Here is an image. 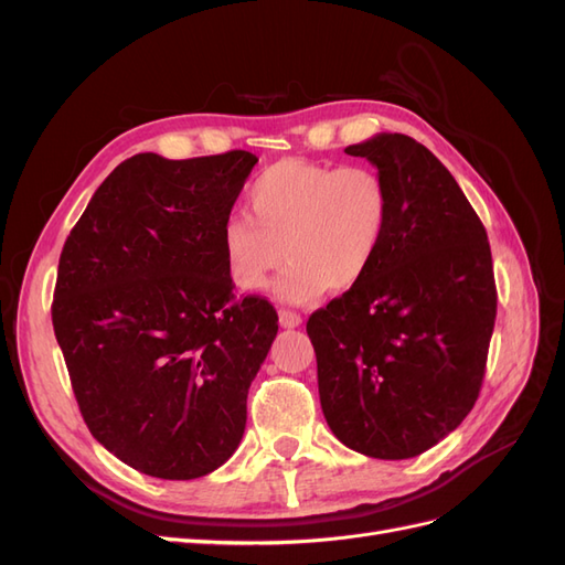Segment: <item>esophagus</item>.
<instances>
[{
    "label": "esophagus",
    "mask_w": 565,
    "mask_h": 565,
    "mask_svg": "<svg viewBox=\"0 0 565 565\" xmlns=\"http://www.w3.org/2000/svg\"><path fill=\"white\" fill-rule=\"evenodd\" d=\"M278 320H280L282 328H299V324H301V316L297 311H289V309H280Z\"/></svg>",
    "instance_id": "obj_1"
}]
</instances>
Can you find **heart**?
<instances>
[{
  "mask_svg": "<svg viewBox=\"0 0 565 565\" xmlns=\"http://www.w3.org/2000/svg\"><path fill=\"white\" fill-rule=\"evenodd\" d=\"M247 214L221 226L226 268L245 292H262L289 259L278 295L309 301L361 282L386 243L391 191L367 167L285 158L247 191Z\"/></svg>",
  "mask_w": 565,
  "mask_h": 565,
  "instance_id": "obj_1",
  "label": "heart"
}]
</instances>
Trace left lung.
<instances>
[{
  "instance_id": "1",
  "label": "left lung",
  "mask_w": 565,
  "mask_h": 565,
  "mask_svg": "<svg viewBox=\"0 0 565 565\" xmlns=\"http://www.w3.org/2000/svg\"><path fill=\"white\" fill-rule=\"evenodd\" d=\"M391 191L386 243L367 276L311 313L322 415L347 448L407 459L465 422L498 316L488 233L455 177L405 134L347 148Z\"/></svg>"
}]
</instances>
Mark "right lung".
I'll use <instances>...</instances> for the list:
<instances>
[{
  "label": "right lung",
  "instance_id": "add662e5",
  "mask_svg": "<svg viewBox=\"0 0 565 565\" xmlns=\"http://www.w3.org/2000/svg\"><path fill=\"white\" fill-rule=\"evenodd\" d=\"M256 162L247 150L139 152L63 245L51 320L79 413L141 473L191 481L241 446L278 313L264 297L235 299L221 226Z\"/></svg>",
  "mask_w": 565,
  "mask_h": 565
}]
</instances>
